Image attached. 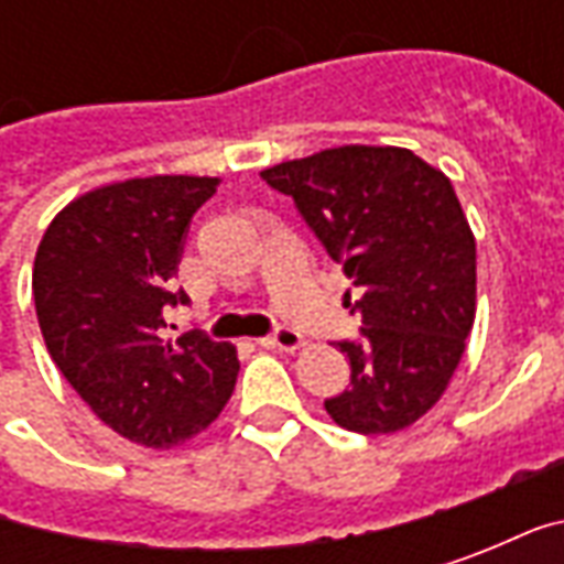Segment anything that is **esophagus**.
I'll list each match as a JSON object with an SVG mask.
<instances>
[{"mask_svg":"<svg viewBox=\"0 0 564 564\" xmlns=\"http://www.w3.org/2000/svg\"><path fill=\"white\" fill-rule=\"evenodd\" d=\"M259 344H262V347H274V350H286V354H293V350L302 347V335H299L295 329H290V326H278V329L271 332V335H265Z\"/></svg>","mask_w":564,"mask_h":564,"instance_id":"esophagus-1","label":"esophagus"}]
</instances>
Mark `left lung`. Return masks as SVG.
<instances>
[{
    "instance_id": "left-lung-1",
    "label": "left lung",
    "mask_w": 564,
    "mask_h": 564,
    "mask_svg": "<svg viewBox=\"0 0 564 564\" xmlns=\"http://www.w3.org/2000/svg\"><path fill=\"white\" fill-rule=\"evenodd\" d=\"M262 181L293 198L362 293V338L338 341L350 387L326 411L359 435L408 429L444 395L474 326L477 247L449 177L404 148L347 144Z\"/></svg>"
}]
</instances>
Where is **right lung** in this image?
I'll return each mask as SVG.
<instances>
[{"label":"right lung","instance_id":"obj_1","mask_svg":"<svg viewBox=\"0 0 564 564\" xmlns=\"http://www.w3.org/2000/svg\"><path fill=\"white\" fill-rule=\"evenodd\" d=\"M217 177L156 174L75 198L47 226L32 295L47 354L93 414L144 447H174L229 402L238 356L189 329L165 338L189 223ZM174 329V326H172Z\"/></svg>","mask_w":564,"mask_h":564}]
</instances>
